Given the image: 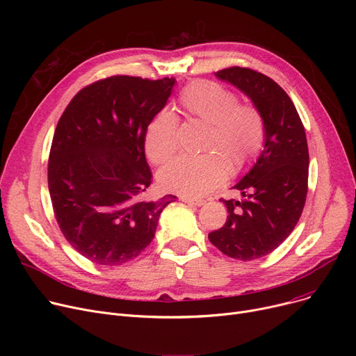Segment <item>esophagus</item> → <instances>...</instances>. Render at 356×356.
I'll list each match as a JSON object with an SVG mask.
<instances>
[{"mask_svg": "<svg viewBox=\"0 0 356 356\" xmlns=\"http://www.w3.org/2000/svg\"><path fill=\"white\" fill-rule=\"evenodd\" d=\"M180 200H181V202H184V203L195 204V207H202V204L207 203V200L197 199V197H189V196H180Z\"/></svg>", "mask_w": 356, "mask_h": 356, "instance_id": "obj_1", "label": "esophagus"}]
</instances>
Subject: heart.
<instances>
[{
	"label": "heart",
	"instance_id": "obj_1",
	"mask_svg": "<svg viewBox=\"0 0 356 356\" xmlns=\"http://www.w3.org/2000/svg\"><path fill=\"white\" fill-rule=\"evenodd\" d=\"M186 114L208 125L200 156H179L159 175L161 188L184 196H203L231 175L245 172L266 141V121L251 104H241L235 92L211 81H195L179 95ZM179 117L161 109L145 129L144 148L154 164H163L179 147Z\"/></svg>",
	"mask_w": 356,
	"mask_h": 356
}]
</instances>
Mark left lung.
I'll return each mask as SVG.
<instances>
[{
	"label": "left lung",
	"mask_w": 356,
	"mask_h": 356,
	"mask_svg": "<svg viewBox=\"0 0 356 356\" xmlns=\"http://www.w3.org/2000/svg\"><path fill=\"white\" fill-rule=\"evenodd\" d=\"M216 76L248 95L266 121L263 153L235 184L244 199H222L229 215L225 225L209 234L223 254L250 261L283 244L302 216L309 180L307 140L293 101L271 78L239 66L222 69Z\"/></svg>",
	"instance_id": "1"
}]
</instances>
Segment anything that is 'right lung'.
Segmentation results:
<instances>
[{
  "mask_svg": "<svg viewBox=\"0 0 356 356\" xmlns=\"http://www.w3.org/2000/svg\"><path fill=\"white\" fill-rule=\"evenodd\" d=\"M175 82L128 74L97 81L72 98L56 127L47 165L54 218L92 263L121 266L140 255L160 213L176 200H141L152 184L145 129Z\"/></svg>",
  "mask_w": 356,
  "mask_h": 356,
  "instance_id": "right-lung-1",
  "label": "right lung"
}]
</instances>
